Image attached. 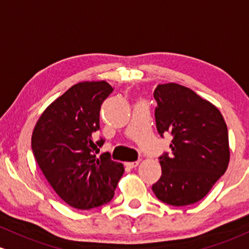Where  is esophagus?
Masks as SVG:
<instances>
[{"label":"esophagus","instance_id":"obj_1","mask_svg":"<svg viewBox=\"0 0 249 249\" xmlns=\"http://www.w3.org/2000/svg\"><path fill=\"white\" fill-rule=\"evenodd\" d=\"M140 163V161H134V162H127L125 163V166L128 167V168H135V167H138Z\"/></svg>","mask_w":249,"mask_h":249}]
</instances>
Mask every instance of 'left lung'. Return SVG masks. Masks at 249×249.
<instances>
[{"label":"left lung","mask_w":249,"mask_h":249,"mask_svg":"<svg viewBox=\"0 0 249 249\" xmlns=\"http://www.w3.org/2000/svg\"><path fill=\"white\" fill-rule=\"evenodd\" d=\"M156 129L172 135L170 153L159 160L161 178L152 187L159 200L172 206L197 202L225 174L230 162L228 130L215 106L178 83L154 90Z\"/></svg>","instance_id":"8db88e82"}]
</instances>
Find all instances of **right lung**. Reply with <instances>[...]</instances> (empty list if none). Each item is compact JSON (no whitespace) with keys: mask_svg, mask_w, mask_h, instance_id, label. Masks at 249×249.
<instances>
[{"mask_svg":"<svg viewBox=\"0 0 249 249\" xmlns=\"http://www.w3.org/2000/svg\"><path fill=\"white\" fill-rule=\"evenodd\" d=\"M113 90L106 81L74 85L43 111L33 132L38 167L58 196L74 208L109 202L124 172L109 153L96 159L105 140L93 141L101 105Z\"/></svg>","mask_w":249,"mask_h":249,"instance_id":"right-lung-1","label":"right lung"}]
</instances>
